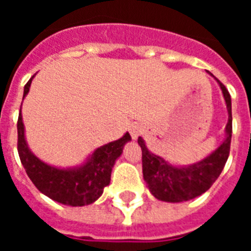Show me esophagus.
I'll return each mask as SVG.
<instances>
[{"mask_svg": "<svg viewBox=\"0 0 251 251\" xmlns=\"http://www.w3.org/2000/svg\"><path fill=\"white\" fill-rule=\"evenodd\" d=\"M141 133L142 129L139 126H134V127H132V129H130V134H132L133 139L138 138V136H141Z\"/></svg>", "mask_w": 251, "mask_h": 251, "instance_id": "34e87169", "label": "esophagus"}]
</instances>
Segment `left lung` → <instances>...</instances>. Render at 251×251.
I'll list each match as a JSON object with an SVG mask.
<instances>
[{
  "mask_svg": "<svg viewBox=\"0 0 251 251\" xmlns=\"http://www.w3.org/2000/svg\"><path fill=\"white\" fill-rule=\"evenodd\" d=\"M217 80V79H216ZM223 90L229 122L226 124V139L223 145L202 161L188 167H175L148 151L145 141L139 137L138 145L142 150L143 178L150 191L156 199L166 202H182L200 196L211 187L220 176L230 153L232 133L231 98L223 83L217 80Z\"/></svg>",
  "mask_w": 251,
  "mask_h": 251,
  "instance_id": "left-lung-1",
  "label": "left lung"
}]
</instances>
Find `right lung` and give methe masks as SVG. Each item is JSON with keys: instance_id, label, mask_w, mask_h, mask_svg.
Returning <instances> with one entry per match:
<instances>
[{"instance_id": "right-lung-1", "label": "right lung", "mask_w": 251, "mask_h": 251, "mask_svg": "<svg viewBox=\"0 0 251 251\" xmlns=\"http://www.w3.org/2000/svg\"><path fill=\"white\" fill-rule=\"evenodd\" d=\"M32 77L26 83L24 98L30 90ZM130 139L129 133H126L118 141L95 150L81 167L60 170L46 165L30 152L25 141L21 109L17 121V151L26 174L40 192L64 205L85 206L98 200L104 187L109 185L115 159L121 156L124 145Z\"/></svg>"}]
</instances>
